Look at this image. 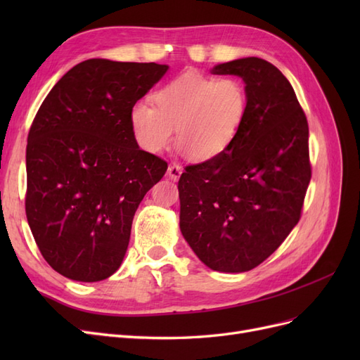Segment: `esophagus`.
<instances>
[{
	"instance_id": "esophagus-1",
	"label": "esophagus",
	"mask_w": 360,
	"mask_h": 360,
	"mask_svg": "<svg viewBox=\"0 0 360 360\" xmlns=\"http://www.w3.org/2000/svg\"><path fill=\"white\" fill-rule=\"evenodd\" d=\"M181 172H183V168L180 165H176V163H172V165L168 167V176L174 181H177L180 179Z\"/></svg>"
}]
</instances>
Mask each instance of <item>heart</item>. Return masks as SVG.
<instances>
[{"instance_id": "b5f03b06", "label": "heart", "mask_w": 360, "mask_h": 360, "mask_svg": "<svg viewBox=\"0 0 360 360\" xmlns=\"http://www.w3.org/2000/svg\"><path fill=\"white\" fill-rule=\"evenodd\" d=\"M155 106L136 102L129 120L139 147L158 155L176 141L192 160L219 158L231 147L243 127L248 111L245 84L224 76L216 78L186 70L153 96Z\"/></svg>"}]
</instances>
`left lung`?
Listing matches in <instances>:
<instances>
[{"label": "left lung", "mask_w": 360, "mask_h": 360, "mask_svg": "<svg viewBox=\"0 0 360 360\" xmlns=\"http://www.w3.org/2000/svg\"><path fill=\"white\" fill-rule=\"evenodd\" d=\"M210 72L243 79L248 111L224 155L184 168L180 231L207 267L242 274L274 254L300 219L311 180L309 129L274 64L246 57Z\"/></svg>", "instance_id": "1"}]
</instances>
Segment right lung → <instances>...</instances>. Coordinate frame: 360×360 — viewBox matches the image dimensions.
I'll return each mask as SVG.
<instances>
[{
    "label": "right lung",
    "instance_id": "obj_1",
    "mask_svg": "<svg viewBox=\"0 0 360 360\" xmlns=\"http://www.w3.org/2000/svg\"><path fill=\"white\" fill-rule=\"evenodd\" d=\"M168 69L91 58L43 101L28 134L25 212L60 275L97 282L122 266L138 205L168 168L139 148L129 114Z\"/></svg>",
    "mask_w": 360,
    "mask_h": 360
}]
</instances>
